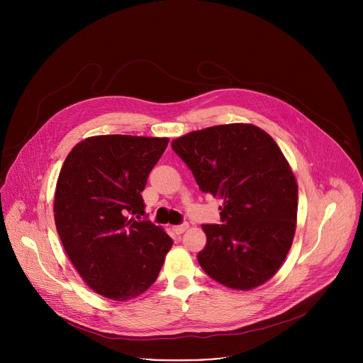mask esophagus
Returning a JSON list of instances; mask_svg holds the SVG:
<instances>
[{
    "label": "esophagus",
    "instance_id": "obj_1",
    "mask_svg": "<svg viewBox=\"0 0 363 363\" xmlns=\"http://www.w3.org/2000/svg\"><path fill=\"white\" fill-rule=\"evenodd\" d=\"M175 234H184L188 230V224H181V225H174L172 227Z\"/></svg>",
    "mask_w": 363,
    "mask_h": 363
}]
</instances>
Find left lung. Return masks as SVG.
<instances>
[{
	"instance_id": "8db88e82",
	"label": "left lung",
	"mask_w": 363,
	"mask_h": 363,
	"mask_svg": "<svg viewBox=\"0 0 363 363\" xmlns=\"http://www.w3.org/2000/svg\"><path fill=\"white\" fill-rule=\"evenodd\" d=\"M172 149L199 189L223 199V224L202 225L198 263L234 290L269 281L284 263L297 224V181L274 139L251 123L189 132Z\"/></svg>"
}]
</instances>
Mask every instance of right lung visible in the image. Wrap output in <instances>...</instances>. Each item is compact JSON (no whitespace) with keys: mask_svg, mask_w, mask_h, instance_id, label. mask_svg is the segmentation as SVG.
<instances>
[{"mask_svg":"<svg viewBox=\"0 0 363 363\" xmlns=\"http://www.w3.org/2000/svg\"><path fill=\"white\" fill-rule=\"evenodd\" d=\"M169 138L99 135L67 155L55 192L65 251L97 294L126 301L157 281L174 241L145 216L140 192Z\"/></svg>","mask_w":363,"mask_h":363,"instance_id":"1","label":"right lung"}]
</instances>
